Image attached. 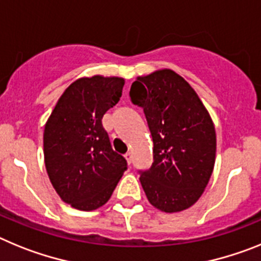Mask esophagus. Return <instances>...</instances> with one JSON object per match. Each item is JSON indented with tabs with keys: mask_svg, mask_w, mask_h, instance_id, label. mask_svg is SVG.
<instances>
[{
	"mask_svg": "<svg viewBox=\"0 0 261 261\" xmlns=\"http://www.w3.org/2000/svg\"><path fill=\"white\" fill-rule=\"evenodd\" d=\"M124 158H126V160H127L128 164H131V162H133V153L127 152L126 155H124Z\"/></svg>",
	"mask_w": 261,
	"mask_h": 261,
	"instance_id": "obj_1",
	"label": "esophagus"
}]
</instances>
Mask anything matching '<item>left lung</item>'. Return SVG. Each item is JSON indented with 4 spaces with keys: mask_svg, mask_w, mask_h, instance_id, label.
I'll list each match as a JSON object with an SVG mask.
<instances>
[{
    "mask_svg": "<svg viewBox=\"0 0 261 261\" xmlns=\"http://www.w3.org/2000/svg\"><path fill=\"white\" fill-rule=\"evenodd\" d=\"M130 97L143 109L153 142L152 165L139 171L144 193L156 209L182 212L202 196L213 173L212 118L193 88L171 69L138 77Z\"/></svg>",
    "mask_w": 261,
    "mask_h": 261,
    "instance_id": "left-lung-1",
    "label": "left lung"
}]
</instances>
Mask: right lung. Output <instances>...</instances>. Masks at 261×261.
Segmentation results:
<instances>
[{"mask_svg": "<svg viewBox=\"0 0 261 261\" xmlns=\"http://www.w3.org/2000/svg\"><path fill=\"white\" fill-rule=\"evenodd\" d=\"M121 77H83L59 98L43 134L44 163L52 187L65 203L84 212L112 197L127 162L112 148L102 117L118 103Z\"/></svg>", "mask_w": 261, "mask_h": 261, "instance_id": "obj_1", "label": "right lung"}]
</instances>
